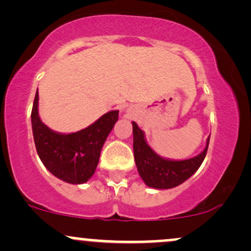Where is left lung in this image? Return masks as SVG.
<instances>
[{"label": "left lung", "mask_w": 251, "mask_h": 251, "mask_svg": "<svg viewBox=\"0 0 251 251\" xmlns=\"http://www.w3.org/2000/svg\"><path fill=\"white\" fill-rule=\"evenodd\" d=\"M132 126L135 165L142 179L150 188L171 189L178 186L197 171L208 152L210 137L203 152L194 158L185 160L164 159L148 145L144 132L137 124L132 122Z\"/></svg>", "instance_id": "obj_1"}]
</instances>
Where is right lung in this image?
Masks as SVG:
<instances>
[{
	"mask_svg": "<svg viewBox=\"0 0 251 251\" xmlns=\"http://www.w3.org/2000/svg\"><path fill=\"white\" fill-rule=\"evenodd\" d=\"M39 93L31 109V127L36 151L50 174L71 184L86 183L96 172L100 152L118 122L119 111H111L81 131L70 134L54 132L39 117Z\"/></svg>",
	"mask_w": 251,
	"mask_h": 251,
	"instance_id": "add662e5",
	"label": "right lung"
}]
</instances>
